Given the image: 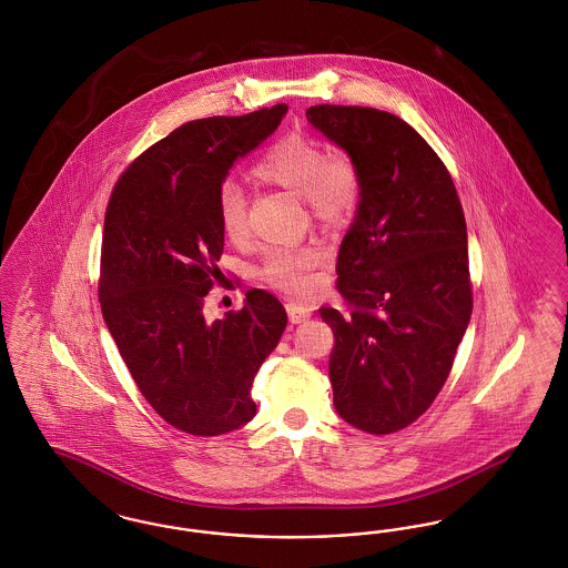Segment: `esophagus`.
Returning <instances> with one entry per match:
<instances>
[{
	"mask_svg": "<svg viewBox=\"0 0 568 568\" xmlns=\"http://www.w3.org/2000/svg\"><path fill=\"white\" fill-rule=\"evenodd\" d=\"M287 315H290V322L292 324H302L311 317V308L306 304H296V302H290L287 304Z\"/></svg>",
	"mask_w": 568,
	"mask_h": 568,
	"instance_id": "obj_1",
	"label": "esophagus"
}]
</instances>
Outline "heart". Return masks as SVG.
Instances as JSON below:
<instances>
[{
  "instance_id": "obj_1",
  "label": "heart",
  "mask_w": 568,
  "mask_h": 568,
  "mask_svg": "<svg viewBox=\"0 0 568 568\" xmlns=\"http://www.w3.org/2000/svg\"><path fill=\"white\" fill-rule=\"evenodd\" d=\"M251 176L260 183L300 193L311 216L329 230L343 227L359 206L364 179L359 163L343 149L325 151L315 138L281 135L251 165ZM219 223L230 241H243L246 225V195L234 181L216 191ZM324 251L315 244L274 246L262 262L260 274L274 287L302 294L311 287V272L320 266Z\"/></svg>"
}]
</instances>
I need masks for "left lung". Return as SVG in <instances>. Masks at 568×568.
<instances>
[{
    "label": "left lung",
    "mask_w": 568,
    "mask_h": 568,
    "mask_svg": "<svg viewBox=\"0 0 568 568\" xmlns=\"http://www.w3.org/2000/svg\"><path fill=\"white\" fill-rule=\"evenodd\" d=\"M306 119L364 179L336 262L343 308H320L334 332V406L357 430L398 433L443 389L473 313L458 191L433 146L392 112L322 104Z\"/></svg>",
    "instance_id": "8db88e82"
}]
</instances>
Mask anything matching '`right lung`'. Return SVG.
<instances>
[{"label": "right lung", "instance_id": "right-lung-1", "mask_svg": "<svg viewBox=\"0 0 568 568\" xmlns=\"http://www.w3.org/2000/svg\"><path fill=\"white\" fill-rule=\"evenodd\" d=\"M285 112L276 104L190 121L138 155L110 193L98 283L104 322L146 403L193 436L253 419V378L287 325L264 290L213 324L202 311L223 278L216 191Z\"/></svg>", "mask_w": 568, "mask_h": 568}]
</instances>
